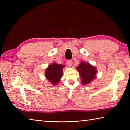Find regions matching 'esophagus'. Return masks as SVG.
Returning a JSON list of instances; mask_svg holds the SVG:
<instances>
[{"instance_id": "34e87169", "label": "esophagus", "mask_w": 130, "mask_h": 130, "mask_svg": "<svg viewBox=\"0 0 130 130\" xmlns=\"http://www.w3.org/2000/svg\"><path fill=\"white\" fill-rule=\"evenodd\" d=\"M67 62V65L69 66V67H72V60H68Z\"/></svg>"}]
</instances>
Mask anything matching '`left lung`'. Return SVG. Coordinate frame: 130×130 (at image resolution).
<instances>
[{
    "mask_svg": "<svg viewBox=\"0 0 130 130\" xmlns=\"http://www.w3.org/2000/svg\"><path fill=\"white\" fill-rule=\"evenodd\" d=\"M76 69L78 70L81 78V82L83 85L89 84L96 78L98 70L94 66L90 64L89 62L81 61L76 68Z\"/></svg>",
    "mask_w": 130,
    "mask_h": 130,
    "instance_id": "obj_1",
    "label": "left lung"
}]
</instances>
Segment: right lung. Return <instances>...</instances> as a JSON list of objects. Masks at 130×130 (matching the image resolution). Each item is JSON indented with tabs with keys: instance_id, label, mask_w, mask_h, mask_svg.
<instances>
[{
	"instance_id": "obj_1",
	"label": "right lung",
	"mask_w": 130,
	"mask_h": 130,
	"mask_svg": "<svg viewBox=\"0 0 130 130\" xmlns=\"http://www.w3.org/2000/svg\"><path fill=\"white\" fill-rule=\"evenodd\" d=\"M65 67L62 64H58L53 62L50 64L46 69L45 74V77L49 82L54 85L58 84L63 74V68Z\"/></svg>"
}]
</instances>
